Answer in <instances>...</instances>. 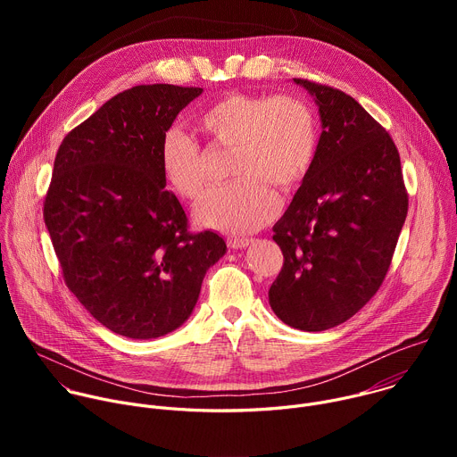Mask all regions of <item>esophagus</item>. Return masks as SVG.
<instances>
[{
  "label": "esophagus",
  "instance_id": "34e87169",
  "mask_svg": "<svg viewBox=\"0 0 457 457\" xmlns=\"http://www.w3.org/2000/svg\"><path fill=\"white\" fill-rule=\"evenodd\" d=\"M251 244V238H244V237H229L228 238V245L231 249H244Z\"/></svg>",
  "mask_w": 457,
  "mask_h": 457
}]
</instances>
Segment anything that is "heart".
<instances>
[{"instance_id":"heart-1","label":"heart","mask_w":457,"mask_h":457,"mask_svg":"<svg viewBox=\"0 0 457 457\" xmlns=\"http://www.w3.org/2000/svg\"><path fill=\"white\" fill-rule=\"evenodd\" d=\"M215 146L231 150L233 180L212 191L197 219L226 233H249L278 212L282 191L296 189L311 173L318 154V120L307 101L296 96L229 92L206 104L195 117ZM161 171L179 197L197 203L208 177L199 143L179 128L164 132L159 145Z\"/></svg>"}]
</instances>
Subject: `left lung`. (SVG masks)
Here are the masks:
<instances>
[{
  "label": "left lung",
  "mask_w": 457,
  "mask_h": 457,
  "mask_svg": "<svg viewBox=\"0 0 457 457\" xmlns=\"http://www.w3.org/2000/svg\"><path fill=\"white\" fill-rule=\"evenodd\" d=\"M318 104L314 166L273 240L284 266L270 287L275 314L300 331H325L354 316L379 289L402 233L409 195L398 148L345 92L295 79Z\"/></svg>",
  "instance_id": "left-lung-1"
}]
</instances>
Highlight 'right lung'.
<instances>
[{
    "mask_svg": "<svg viewBox=\"0 0 457 457\" xmlns=\"http://www.w3.org/2000/svg\"><path fill=\"white\" fill-rule=\"evenodd\" d=\"M203 88L139 85L62 139L43 219L62 278L110 331L148 340L189 318L206 271L226 253L187 217L161 171L159 145Z\"/></svg>",
    "mask_w": 457,
    "mask_h": 457,
    "instance_id": "1",
    "label": "right lung"
}]
</instances>
